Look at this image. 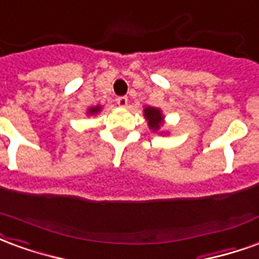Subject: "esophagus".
I'll use <instances>...</instances> for the list:
<instances>
[{"mask_svg": "<svg viewBox=\"0 0 259 259\" xmlns=\"http://www.w3.org/2000/svg\"><path fill=\"white\" fill-rule=\"evenodd\" d=\"M116 102H118L119 107H127V102H129V100H127V97L126 96H122L116 98Z\"/></svg>", "mask_w": 259, "mask_h": 259, "instance_id": "esophagus-1", "label": "esophagus"}]
</instances>
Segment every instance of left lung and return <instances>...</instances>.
<instances>
[{
	"label": "left lung",
	"mask_w": 259,
	"mask_h": 259,
	"mask_svg": "<svg viewBox=\"0 0 259 259\" xmlns=\"http://www.w3.org/2000/svg\"><path fill=\"white\" fill-rule=\"evenodd\" d=\"M144 115H146L147 120H148V126H150L154 132L161 127V124H162V113H161L159 109L148 107L144 109Z\"/></svg>",
	"instance_id": "8db88e82"
}]
</instances>
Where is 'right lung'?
Instances as JSON below:
<instances>
[{
  "label": "right lung",
  "instance_id": "right-lung-1",
  "mask_svg": "<svg viewBox=\"0 0 259 259\" xmlns=\"http://www.w3.org/2000/svg\"><path fill=\"white\" fill-rule=\"evenodd\" d=\"M98 111H100V107H94V108H90V109H89V112L90 113H97Z\"/></svg>",
  "mask_w": 259,
  "mask_h": 259
}]
</instances>
